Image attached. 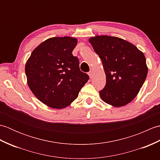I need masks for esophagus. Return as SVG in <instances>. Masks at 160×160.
<instances>
[{
    "instance_id": "1",
    "label": "esophagus",
    "mask_w": 160,
    "mask_h": 160,
    "mask_svg": "<svg viewBox=\"0 0 160 160\" xmlns=\"http://www.w3.org/2000/svg\"><path fill=\"white\" fill-rule=\"evenodd\" d=\"M89 76L90 77V78H91L93 77V71H90L89 72Z\"/></svg>"
}]
</instances>
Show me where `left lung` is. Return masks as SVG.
<instances>
[{
  "mask_svg": "<svg viewBox=\"0 0 160 160\" xmlns=\"http://www.w3.org/2000/svg\"><path fill=\"white\" fill-rule=\"evenodd\" d=\"M89 42L99 56L106 75V85L100 91L101 99L114 107L131 102L148 73L143 52L118 37L96 36L91 37Z\"/></svg>",
  "mask_w": 160,
  "mask_h": 160,
  "instance_id": "1",
  "label": "left lung"
}]
</instances>
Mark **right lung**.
<instances>
[{
	"label": "right lung",
	"mask_w": 160,
	"mask_h": 160,
	"mask_svg": "<svg viewBox=\"0 0 160 160\" xmlns=\"http://www.w3.org/2000/svg\"><path fill=\"white\" fill-rule=\"evenodd\" d=\"M78 39L53 37L36 47L25 64L27 82L33 95L47 107L62 109L76 99L89 79L80 69L72 52Z\"/></svg>",
	"instance_id": "right-lung-1"
}]
</instances>
